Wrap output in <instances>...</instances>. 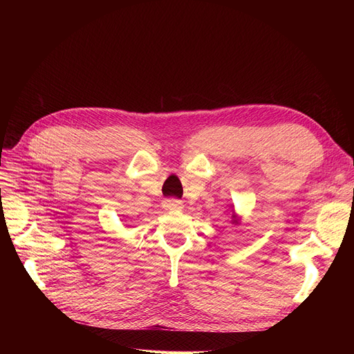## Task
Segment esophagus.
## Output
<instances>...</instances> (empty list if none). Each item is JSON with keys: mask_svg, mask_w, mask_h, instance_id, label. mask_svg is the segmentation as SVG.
<instances>
[{"mask_svg": "<svg viewBox=\"0 0 354 354\" xmlns=\"http://www.w3.org/2000/svg\"><path fill=\"white\" fill-rule=\"evenodd\" d=\"M162 205H164L165 209H180L181 208V201L174 199V198H169V199L164 201Z\"/></svg>", "mask_w": 354, "mask_h": 354, "instance_id": "obj_1", "label": "esophagus"}]
</instances>
